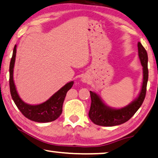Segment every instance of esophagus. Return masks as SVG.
Returning <instances> with one entry per match:
<instances>
[{
  "label": "esophagus",
  "instance_id": "obj_1",
  "mask_svg": "<svg viewBox=\"0 0 158 158\" xmlns=\"http://www.w3.org/2000/svg\"><path fill=\"white\" fill-rule=\"evenodd\" d=\"M81 81L84 83H87L89 82V79H88L86 76H84V77H82V78H81Z\"/></svg>",
  "mask_w": 158,
  "mask_h": 158
}]
</instances>
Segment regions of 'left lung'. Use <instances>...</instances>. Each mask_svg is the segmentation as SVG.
<instances>
[{
    "label": "left lung",
    "mask_w": 158,
    "mask_h": 158,
    "mask_svg": "<svg viewBox=\"0 0 158 158\" xmlns=\"http://www.w3.org/2000/svg\"><path fill=\"white\" fill-rule=\"evenodd\" d=\"M137 46L139 57L143 66V82L138 98L124 108L113 109L105 105L95 92L89 91L92 102L89 111V117L94 124L102 127H113L122 124L129 121L143 103L146 95L148 81V56L146 50L139 42Z\"/></svg>",
    "instance_id": "obj_1"
}]
</instances>
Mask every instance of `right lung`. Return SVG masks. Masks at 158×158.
<instances>
[{
    "label": "right lung",
    "mask_w": 158,
    "mask_h": 158,
    "mask_svg": "<svg viewBox=\"0 0 158 158\" xmlns=\"http://www.w3.org/2000/svg\"><path fill=\"white\" fill-rule=\"evenodd\" d=\"M16 53V45L14 46L9 66L10 92L14 103L16 104L21 113L31 121L39 122V123H47V122L55 121L62 113L63 103H64L65 97L66 95L67 92L72 87L73 81H70L65 85L45 102L35 105V106L25 103L19 96L14 81L13 74Z\"/></svg>",
    "instance_id": "add662e5"
}]
</instances>
